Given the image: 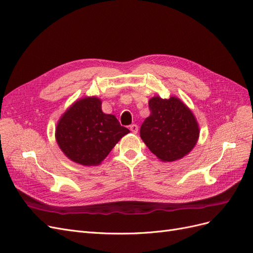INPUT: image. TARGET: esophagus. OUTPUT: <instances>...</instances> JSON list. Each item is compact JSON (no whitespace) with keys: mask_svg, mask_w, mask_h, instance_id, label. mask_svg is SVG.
<instances>
[{"mask_svg":"<svg viewBox=\"0 0 253 253\" xmlns=\"http://www.w3.org/2000/svg\"><path fill=\"white\" fill-rule=\"evenodd\" d=\"M129 129H131L132 133L137 134V133H138V126H137V125H132V126H129Z\"/></svg>","mask_w":253,"mask_h":253,"instance_id":"1","label":"esophagus"}]
</instances>
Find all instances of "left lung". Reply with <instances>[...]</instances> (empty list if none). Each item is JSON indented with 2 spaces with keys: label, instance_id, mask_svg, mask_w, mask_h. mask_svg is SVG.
Returning <instances> with one entry per match:
<instances>
[{
  "label": "left lung",
  "instance_id": "left-lung-1",
  "mask_svg": "<svg viewBox=\"0 0 253 253\" xmlns=\"http://www.w3.org/2000/svg\"><path fill=\"white\" fill-rule=\"evenodd\" d=\"M151 115L140 127V137L149 150L162 162L181 159L193 150L200 137V126L179 98L149 100Z\"/></svg>",
  "mask_w": 253,
  "mask_h": 253
}]
</instances>
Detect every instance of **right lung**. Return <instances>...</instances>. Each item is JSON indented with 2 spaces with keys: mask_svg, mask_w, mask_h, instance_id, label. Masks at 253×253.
I'll use <instances>...</instances> for the list:
<instances>
[{
  "mask_svg": "<svg viewBox=\"0 0 253 253\" xmlns=\"http://www.w3.org/2000/svg\"><path fill=\"white\" fill-rule=\"evenodd\" d=\"M102 101L84 97L75 101L59 119L56 140L64 155L82 166H98L116 143L129 133L117 118L104 114Z\"/></svg>",
  "mask_w": 253,
  "mask_h": 253,
  "instance_id": "1",
  "label": "right lung"
}]
</instances>
